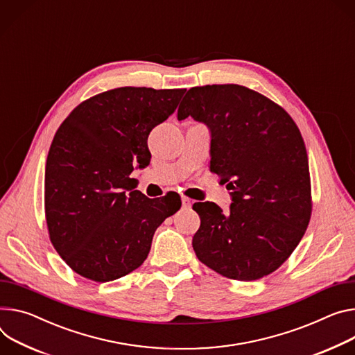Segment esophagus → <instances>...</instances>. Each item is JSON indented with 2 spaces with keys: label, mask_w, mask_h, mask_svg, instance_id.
I'll use <instances>...</instances> for the list:
<instances>
[{
  "label": "esophagus",
  "mask_w": 355,
  "mask_h": 355,
  "mask_svg": "<svg viewBox=\"0 0 355 355\" xmlns=\"http://www.w3.org/2000/svg\"><path fill=\"white\" fill-rule=\"evenodd\" d=\"M181 202H182V208H189L192 205V201L189 198H187V197H182Z\"/></svg>",
  "instance_id": "esophagus-1"
}]
</instances>
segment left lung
Instances as JSON below:
<instances>
[{"instance_id": "obj_1", "label": "left lung", "mask_w": 355, "mask_h": 355, "mask_svg": "<svg viewBox=\"0 0 355 355\" xmlns=\"http://www.w3.org/2000/svg\"><path fill=\"white\" fill-rule=\"evenodd\" d=\"M191 116L211 135V171L231 189L230 212L197 202L192 236L198 259L235 280L275 272L302 241L310 220L306 146L293 119L239 85L191 87L177 117Z\"/></svg>"}]
</instances>
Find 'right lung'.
<instances>
[{"label":"right lung","mask_w":355,"mask_h":355,"mask_svg":"<svg viewBox=\"0 0 355 355\" xmlns=\"http://www.w3.org/2000/svg\"><path fill=\"white\" fill-rule=\"evenodd\" d=\"M185 89L119 87L80 103L60 124L45 167L51 242L76 273L110 282L141 266L155 230L181 207L154 204L130 178L146 168L147 137L177 109Z\"/></svg>","instance_id":"add662e5"}]
</instances>
